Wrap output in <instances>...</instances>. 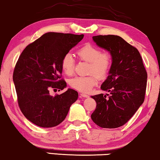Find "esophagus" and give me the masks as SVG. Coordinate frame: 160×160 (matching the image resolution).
I'll list each match as a JSON object with an SVG mask.
<instances>
[{"instance_id":"34e87169","label":"esophagus","mask_w":160,"mask_h":160,"mask_svg":"<svg viewBox=\"0 0 160 160\" xmlns=\"http://www.w3.org/2000/svg\"><path fill=\"white\" fill-rule=\"evenodd\" d=\"M80 97L81 98H88L89 95H87V94H85V93H82V94H80Z\"/></svg>"}]
</instances>
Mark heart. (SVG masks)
<instances>
[{"mask_svg": "<svg viewBox=\"0 0 160 160\" xmlns=\"http://www.w3.org/2000/svg\"><path fill=\"white\" fill-rule=\"evenodd\" d=\"M78 58L89 63L88 76H76L70 80L69 84L72 88L81 92H89L97 84L98 77L106 78L112 65V55L108 51L101 52L100 48L87 43L76 51ZM61 68L63 72L71 76L73 73L75 60L71 53L65 54L61 60Z\"/></svg>", "mask_w": 160, "mask_h": 160, "instance_id": "b5f03b06", "label": "heart"}]
</instances>
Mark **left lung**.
I'll return each mask as SVG.
<instances>
[{
  "instance_id": "left-lung-1",
  "label": "left lung",
  "mask_w": 160,
  "mask_h": 160,
  "mask_svg": "<svg viewBox=\"0 0 160 160\" xmlns=\"http://www.w3.org/2000/svg\"><path fill=\"white\" fill-rule=\"evenodd\" d=\"M99 47L110 52L112 65L101 89L108 94L92 96L96 108L92 121L100 128H117L130 120L145 99L147 72L138 50L114 35L92 37Z\"/></svg>"
}]
</instances>
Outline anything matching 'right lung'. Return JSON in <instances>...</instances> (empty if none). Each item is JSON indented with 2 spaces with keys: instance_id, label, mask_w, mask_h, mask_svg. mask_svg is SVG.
Listing matches in <instances>:
<instances>
[{
  "instance_id": "add662e5",
  "label": "right lung",
  "mask_w": 160,
  "mask_h": 160,
  "mask_svg": "<svg viewBox=\"0 0 160 160\" xmlns=\"http://www.w3.org/2000/svg\"><path fill=\"white\" fill-rule=\"evenodd\" d=\"M84 35L50 32L28 44L17 60L13 73L17 102L27 119L41 128H52L65 119L78 92L68 89L50 95L51 89L62 90V57L82 40Z\"/></svg>"
}]
</instances>
